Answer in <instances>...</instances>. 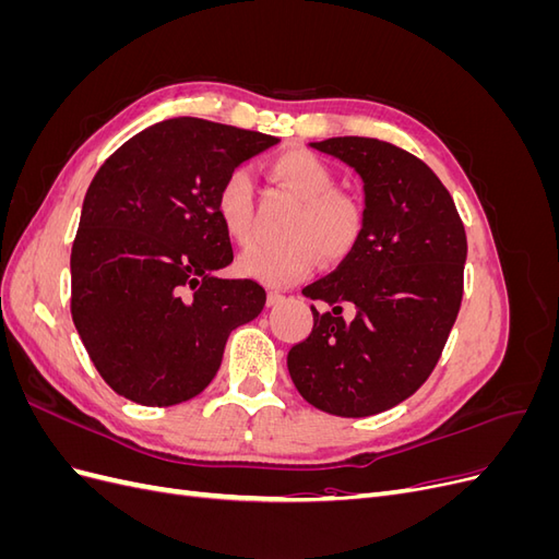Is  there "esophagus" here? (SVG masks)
Masks as SVG:
<instances>
[{
    "instance_id": "1",
    "label": "esophagus",
    "mask_w": 559,
    "mask_h": 559,
    "mask_svg": "<svg viewBox=\"0 0 559 559\" xmlns=\"http://www.w3.org/2000/svg\"><path fill=\"white\" fill-rule=\"evenodd\" d=\"M284 300V296L280 294V292H267V306L270 308H275V306H280V302Z\"/></svg>"
}]
</instances>
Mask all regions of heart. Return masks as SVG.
Segmentation results:
<instances>
[{
  "mask_svg": "<svg viewBox=\"0 0 559 559\" xmlns=\"http://www.w3.org/2000/svg\"><path fill=\"white\" fill-rule=\"evenodd\" d=\"M270 175L300 205L286 226L289 240L249 247L238 261L240 273L267 286H286L312 273L321 253L329 261L345 259L361 238L364 210L357 198L335 191L331 165L312 151L292 148L273 158ZM216 214L235 242H251L253 193L242 167L218 186Z\"/></svg>",
  "mask_w": 559,
  "mask_h": 559,
  "instance_id": "1",
  "label": "heart"
}]
</instances>
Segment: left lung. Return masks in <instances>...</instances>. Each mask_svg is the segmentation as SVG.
Wrapping results in <instances>:
<instances>
[{
    "instance_id": "obj_1",
    "label": "left lung",
    "mask_w": 559,
    "mask_h": 559,
    "mask_svg": "<svg viewBox=\"0 0 559 559\" xmlns=\"http://www.w3.org/2000/svg\"><path fill=\"white\" fill-rule=\"evenodd\" d=\"M310 146L361 177L364 230L331 275L302 289L321 308L286 366L314 408L378 415L413 396L441 359L464 294V224L441 179L408 151L370 138Z\"/></svg>"
}]
</instances>
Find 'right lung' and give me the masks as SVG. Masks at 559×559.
<instances>
[{"label": "right lung", "instance_id": "1", "mask_svg": "<svg viewBox=\"0 0 559 559\" xmlns=\"http://www.w3.org/2000/svg\"><path fill=\"white\" fill-rule=\"evenodd\" d=\"M277 142L181 116L134 134L93 177L70 259L72 319L116 394L151 408L198 396L230 331L261 314V284L214 275L233 261L216 193Z\"/></svg>", "mask_w": 559, "mask_h": 559}]
</instances>
